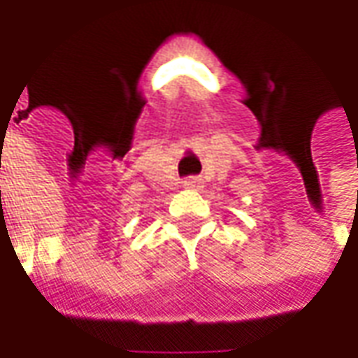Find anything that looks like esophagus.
I'll return each mask as SVG.
<instances>
[{
  "mask_svg": "<svg viewBox=\"0 0 358 358\" xmlns=\"http://www.w3.org/2000/svg\"><path fill=\"white\" fill-rule=\"evenodd\" d=\"M203 186V180L197 178V176H189V178L184 180V187L186 189H199Z\"/></svg>",
  "mask_w": 358,
  "mask_h": 358,
  "instance_id": "obj_1",
  "label": "esophagus"
}]
</instances>
